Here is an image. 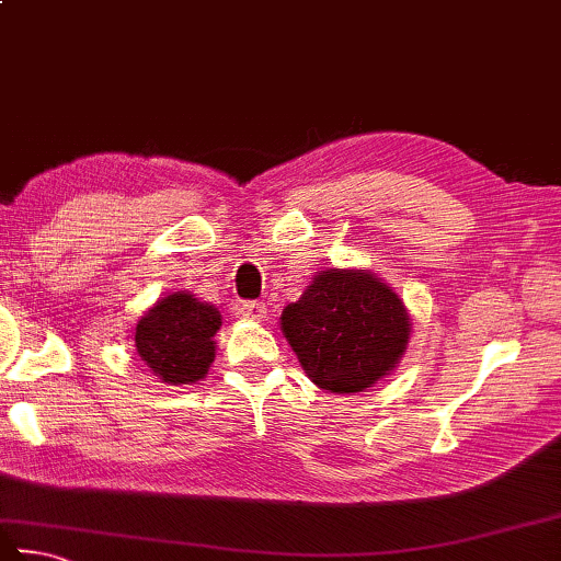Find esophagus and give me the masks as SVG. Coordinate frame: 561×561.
I'll return each mask as SVG.
<instances>
[{"label":"esophagus","instance_id":"esophagus-1","mask_svg":"<svg viewBox=\"0 0 561 561\" xmlns=\"http://www.w3.org/2000/svg\"><path fill=\"white\" fill-rule=\"evenodd\" d=\"M240 313L245 316V319H252V321L267 319V309H264V301H245V304H240Z\"/></svg>","mask_w":561,"mask_h":561}]
</instances>
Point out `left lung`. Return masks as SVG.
<instances>
[{
	"label": "left lung",
	"instance_id": "1",
	"mask_svg": "<svg viewBox=\"0 0 561 561\" xmlns=\"http://www.w3.org/2000/svg\"><path fill=\"white\" fill-rule=\"evenodd\" d=\"M410 316L368 272L329 270L282 313V331L309 378L331 392H363L402 358Z\"/></svg>",
	"mask_w": 561,
	"mask_h": 561
}]
</instances>
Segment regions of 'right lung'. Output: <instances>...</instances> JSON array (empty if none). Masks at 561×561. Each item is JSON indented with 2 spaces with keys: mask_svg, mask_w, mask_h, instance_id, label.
Wrapping results in <instances>:
<instances>
[{
  "mask_svg": "<svg viewBox=\"0 0 561 561\" xmlns=\"http://www.w3.org/2000/svg\"><path fill=\"white\" fill-rule=\"evenodd\" d=\"M220 329V313L210 304L193 299V294H169L157 301L137 323L135 345L164 382H196L208 373L216 358L213 335Z\"/></svg>",
  "mask_w": 561,
  "mask_h": 561,
  "instance_id": "1",
  "label": "right lung"
}]
</instances>
